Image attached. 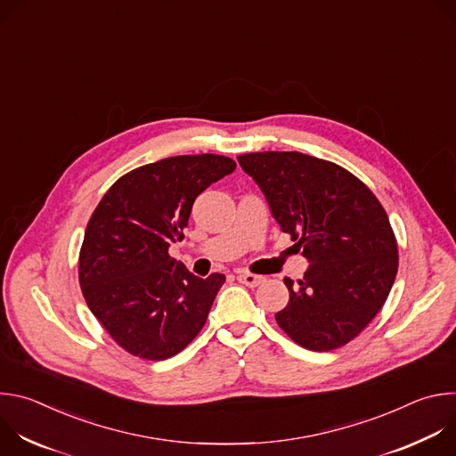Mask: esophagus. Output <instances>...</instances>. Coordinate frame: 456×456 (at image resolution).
Listing matches in <instances>:
<instances>
[{
  "instance_id": "esophagus-1",
  "label": "esophagus",
  "mask_w": 456,
  "mask_h": 456,
  "mask_svg": "<svg viewBox=\"0 0 456 456\" xmlns=\"http://www.w3.org/2000/svg\"><path fill=\"white\" fill-rule=\"evenodd\" d=\"M236 280L247 287H257L259 283H264V276H256V274H250V273H238L236 274Z\"/></svg>"
}]
</instances>
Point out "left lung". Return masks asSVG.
Instances as JSON below:
<instances>
[{"label": "left lung", "mask_w": 456, "mask_h": 456, "mask_svg": "<svg viewBox=\"0 0 456 456\" xmlns=\"http://www.w3.org/2000/svg\"><path fill=\"white\" fill-rule=\"evenodd\" d=\"M274 220L308 259L276 314L297 345L329 352L352 341L382 308L397 276L395 234L375 194L341 166L297 151L240 155Z\"/></svg>", "instance_id": "8db88e82"}]
</instances>
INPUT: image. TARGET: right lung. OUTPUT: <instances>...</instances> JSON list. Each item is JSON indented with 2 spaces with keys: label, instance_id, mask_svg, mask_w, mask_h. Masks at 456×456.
Here are the masks:
<instances>
[{
  "label": "right lung",
  "instance_id": "obj_1",
  "mask_svg": "<svg viewBox=\"0 0 456 456\" xmlns=\"http://www.w3.org/2000/svg\"><path fill=\"white\" fill-rule=\"evenodd\" d=\"M222 155L169 157L120 176L94 211L79 254L92 314L126 352L164 361L199 336L224 274L202 280L167 254L194 200L232 173Z\"/></svg>",
  "mask_w": 456,
  "mask_h": 456
}]
</instances>
